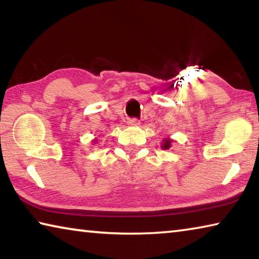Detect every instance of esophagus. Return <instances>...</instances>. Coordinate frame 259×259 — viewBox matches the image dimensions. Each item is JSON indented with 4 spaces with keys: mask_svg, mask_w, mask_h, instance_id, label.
Masks as SVG:
<instances>
[{
    "mask_svg": "<svg viewBox=\"0 0 259 259\" xmlns=\"http://www.w3.org/2000/svg\"><path fill=\"white\" fill-rule=\"evenodd\" d=\"M128 124H130V125H138L139 124V120L138 119H129Z\"/></svg>",
    "mask_w": 259,
    "mask_h": 259,
    "instance_id": "esophagus-1",
    "label": "esophagus"
}]
</instances>
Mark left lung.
<instances>
[{"label":"left lung","instance_id":"1","mask_svg":"<svg viewBox=\"0 0 259 259\" xmlns=\"http://www.w3.org/2000/svg\"><path fill=\"white\" fill-rule=\"evenodd\" d=\"M170 144H171V140L164 139L163 144H162V148H164V150H168V148H170Z\"/></svg>","mask_w":259,"mask_h":259}]
</instances>
